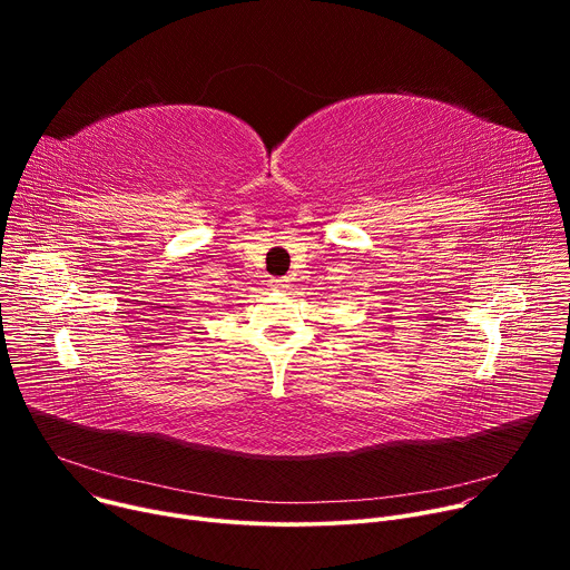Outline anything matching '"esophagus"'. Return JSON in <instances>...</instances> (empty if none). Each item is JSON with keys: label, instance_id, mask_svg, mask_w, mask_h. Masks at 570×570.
Listing matches in <instances>:
<instances>
[{"label": "esophagus", "instance_id": "34e87169", "mask_svg": "<svg viewBox=\"0 0 570 570\" xmlns=\"http://www.w3.org/2000/svg\"><path fill=\"white\" fill-rule=\"evenodd\" d=\"M275 291H288L291 288V282L286 279V277H279V279H273V284H271Z\"/></svg>", "mask_w": 570, "mask_h": 570}]
</instances>
